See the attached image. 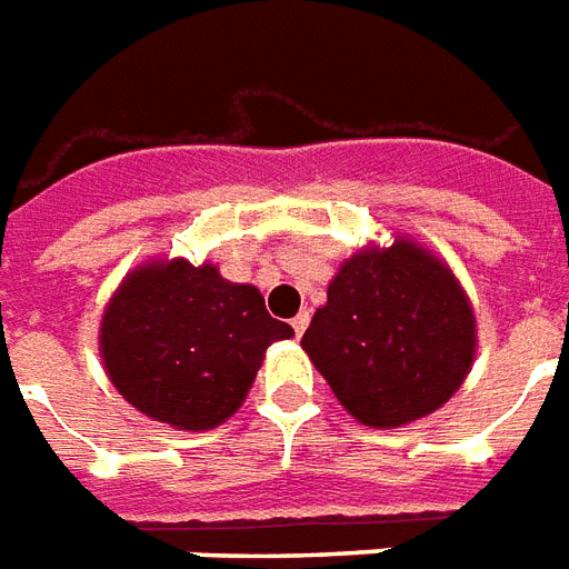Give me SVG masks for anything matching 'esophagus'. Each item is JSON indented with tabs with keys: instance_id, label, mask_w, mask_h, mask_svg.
<instances>
[{
	"instance_id": "34e87169",
	"label": "esophagus",
	"mask_w": 569,
	"mask_h": 569,
	"mask_svg": "<svg viewBox=\"0 0 569 569\" xmlns=\"http://www.w3.org/2000/svg\"><path fill=\"white\" fill-rule=\"evenodd\" d=\"M310 322V310H301L296 320H292V329H296V335H305V329H308Z\"/></svg>"
}]
</instances>
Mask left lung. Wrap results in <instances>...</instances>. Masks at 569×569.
<instances>
[{
	"instance_id": "8db88e82",
	"label": "left lung",
	"mask_w": 569,
	"mask_h": 569,
	"mask_svg": "<svg viewBox=\"0 0 569 569\" xmlns=\"http://www.w3.org/2000/svg\"><path fill=\"white\" fill-rule=\"evenodd\" d=\"M301 347L359 423L396 429L460 390L476 359V313L445 261L396 237L338 268Z\"/></svg>"
}]
</instances>
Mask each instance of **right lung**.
Segmentation results:
<instances>
[{"instance_id":"obj_1","label":"right lung","mask_w":569,"mask_h":569,"mask_svg":"<svg viewBox=\"0 0 569 569\" xmlns=\"http://www.w3.org/2000/svg\"><path fill=\"white\" fill-rule=\"evenodd\" d=\"M256 286L224 280L216 264L149 261L106 305L100 357L116 390L146 418L176 429H212L243 406L273 341Z\"/></svg>"}]
</instances>
